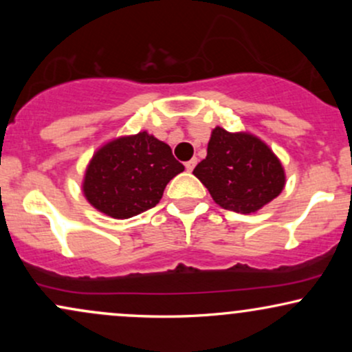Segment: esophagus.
I'll return each mask as SVG.
<instances>
[{
  "label": "esophagus",
  "mask_w": 352,
  "mask_h": 352,
  "mask_svg": "<svg viewBox=\"0 0 352 352\" xmlns=\"http://www.w3.org/2000/svg\"><path fill=\"white\" fill-rule=\"evenodd\" d=\"M195 165H197V159H192L188 160V162H185V168H187L188 172H192L193 168H195Z\"/></svg>",
  "instance_id": "1"
}]
</instances>
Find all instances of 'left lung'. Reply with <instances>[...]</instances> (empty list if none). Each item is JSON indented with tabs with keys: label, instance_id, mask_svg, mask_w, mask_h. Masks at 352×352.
Segmentation results:
<instances>
[{
	"label": "left lung",
	"instance_id": "left-lung-1",
	"mask_svg": "<svg viewBox=\"0 0 352 352\" xmlns=\"http://www.w3.org/2000/svg\"><path fill=\"white\" fill-rule=\"evenodd\" d=\"M193 175L217 205L245 215L276 199L285 187L283 165L263 140L221 127L212 131L207 157L193 168Z\"/></svg>",
	"mask_w": 352,
	"mask_h": 352
}]
</instances>
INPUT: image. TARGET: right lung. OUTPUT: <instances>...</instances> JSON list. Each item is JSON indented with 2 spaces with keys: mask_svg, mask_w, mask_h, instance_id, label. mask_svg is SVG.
I'll return each mask as SVG.
<instances>
[{
  "mask_svg": "<svg viewBox=\"0 0 352 352\" xmlns=\"http://www.w3.org/2000/svg\"><path fill=\"white\" fill-rule=\"evenodd\" d=\"M184 168L167 144L139 132L111 140L94 153L82 192L99 212L124 220L155 207L168 182Z\"/></svg>",
  "mask_w": 352,
  "mask_h": 352,
  "instance_id": "add662e5",
  "label": "right lung"
}]
</instances>
